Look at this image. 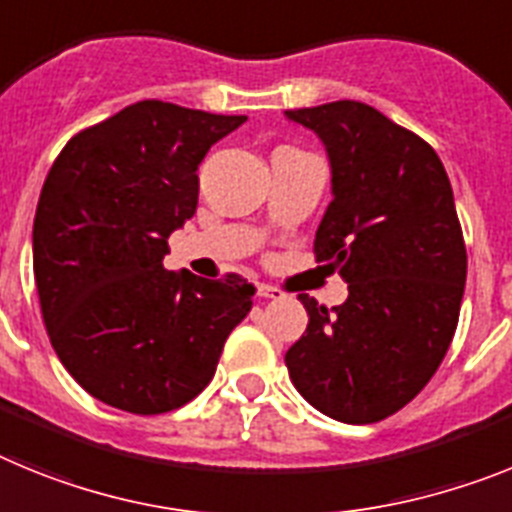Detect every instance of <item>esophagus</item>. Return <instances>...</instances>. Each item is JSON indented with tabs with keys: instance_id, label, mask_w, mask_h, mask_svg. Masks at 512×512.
I'll return each instance as SVG.
<instances>
[{
	"instance_id": "34e87169",
	"label": "esophagus",
	"mask_w": 512,
	"mask_h": 512,
	"mask_svg": "<svg viewBox=\"0 0 512 512\" xmlns=\"http://www.w3.org/2000/svg\"><path fill=\"white\" fill-rule=\"evenodd\" d=\"M257 293H260L262 299H283L281 288L270 286V283H260V286H257Z\"/></svg>"
}]
</instances>
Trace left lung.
Here are the masks:
<instances>
[{
	"label": "left lung",
	"instance_id": "8db88e82",
	"mask_svg": "<svg viewBox=\"0 0 512 512\" xmlns=\"http://www.w3.org/2000/svg\"><path fill=\"white\" fill-rule=\"evenodd\" d=\"M322 139L332 203L314 255L348 283L286 353L301 397L332 420L366 425L402 410L433 379L459 324L466 247L443 162L428 141L355 100L286 110Z\"/></svg>",
	"mask_w": 512,
	"mask_h": 512
}]
</instances>
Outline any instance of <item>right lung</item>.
Here are the masks:
<instances>
[{
	"mask_svg": "<svg viewBox=\"0 0 512 512\" xmlns=\"http://www.w3.org/2000/svg\"><path fill=\"white\" fill-rule=\"evenodd\" d=\"M244 121L141 100L79 131L43 182L33 221L43 322L66 371L110 407L162 415L188 404L252 309L242 275L208 281L162 265L198 206V164Z\"/></svg>",
	"mask_w": 512,
	"mask_h": 512,
	"instance_id": "add662e5",
	"label": "right lung"
}]
</instances>
